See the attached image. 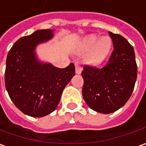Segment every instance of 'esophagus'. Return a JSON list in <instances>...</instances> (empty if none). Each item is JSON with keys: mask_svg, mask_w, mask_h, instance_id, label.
Segmentation results:
<instances>
[{"mask_svg": "<svg viewBox=\"0 0 146 146\" xmlns=\"http://www.w3.org/2000/svg\"><path fill=\"white\" fill-rule=\"evenodd\" d=\"M82 71H83V68L80 66V64L78 62H76L75 63V72H76V74H80Z\"/></svg>", "mask_w": 146, "mask_h": 146, "instance_id": "esophagus-1", "label": "esophagus"}]
</instances>
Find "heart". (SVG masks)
Here are the masks:
<instances>
[{"instance_id": "heart-1", "label": "heart", "mask_w": 146, "mask_h": 146, "mask_svg": "<svg viewBox=\"0 0 146 146\" xmlns=\"http://www.w3.org/2000/svg\"><path fill=\"white\" fill-rule=\"evenodd\" d=\"M112 46V39L108 36H104L99 38L96 34L87 36L80 46L81 52H86V60L88 62L98 65L101 63L109 54Z\"/></svg>"}]
</instances>
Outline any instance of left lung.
<instances>
[{
    "label": "left lung",
    "mask_w": 146,
    "mask_h": 146,
    "mask_svg": "<svg viewBox=\"0 0 146 146\" xmlns=\"http://www.w3.org/2000/svg\"><path fill=\"white\" fill-rule=\"evenodd\" d=\"M113 51L102 68L84 66L83 97L92 110L108 114L117 111L129 100L134 89L137 66L134 49L124 37L108 32Z\"/></svg>",
    "instance_id": "8db88e82"
}]
</instances>
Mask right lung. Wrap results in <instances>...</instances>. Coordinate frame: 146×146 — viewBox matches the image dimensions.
I'll list each match as a JSON object with an SVG mask.
<instances>
[{"label": "right lung", "mask_w": 146, "mask_h": 146, "mask_svg": "<svg viewBox=\"0 0 146 146\" xmlns=\"http://www.w3.org/2000/svg\"><path fill=\"white\" fill-rule=\"evenodd\" d=\"M52 38V30H37L18 39L7 55V92L20 111L33 117H42L56 109L63 89L75 74L73 62L58 68L37 58L36 46Z\"/></svg>", "instance_id": "right-lung-1"}]
</instances>
